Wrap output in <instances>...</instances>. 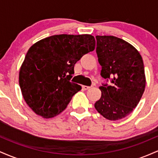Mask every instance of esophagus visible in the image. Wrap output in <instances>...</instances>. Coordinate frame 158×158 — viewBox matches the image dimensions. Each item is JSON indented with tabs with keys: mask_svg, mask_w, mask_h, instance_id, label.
Wrapping results in <instances>:
<instances>
[{
	"mask_svg": "<svg viewBox=\"0 0 158 158\" xmlns=\"http://www.w3.org/2000/svg\"><path fill=\"white\" fill-rule=\"evenodd\" d=\"M91 88V87L90 86H86V85H82V88L84 90H88V89H89V88Z\"/></svg>",
	"mask_w": 158,
	"mask_h": 158,
	"instance_id": "1",
	"label": "esophagus"
}]
</instances>
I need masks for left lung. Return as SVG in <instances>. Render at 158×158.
<instances>
[{"mask_svg": "<svg viewBox=\"0 0 158 158\" xmlns=\"http://www.w3.org/2000/svg\"><path fill=\"white\" fill-rule=\"evenodd\" d=\"M100 75L111 85L102 84V96L94 104L101 115L118 120L131 114L146 87L144 64L139 52L124 40L112 35H97Z\"/></svg>", "mask_w": 158, "mask_h": 158, "instance_id": "obj_1", "label": "left lung"}]
</instances>
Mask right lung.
I'll use <instances>...</instances> for the list:
<instances>
[{"mask_svg":"<svg viewBox=\"0 0 158 158\" xmlns=\"http://www.w3.org/2000/svg\"><path fill=\"white\" fill-rule=\"evenodd\" d=\"M93 35H52L29 49L19 72V85L25 102L38 115L52 118L67 108L81 89L70 81L74 65L94 50Z\"/></svg>","mask_w":158,"mask_h":158,"instance_id":"obj_1","label":"right lung"}]
</instances>
